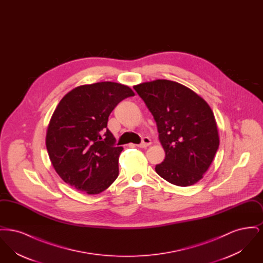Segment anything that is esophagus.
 <instances>
[{
  "label": "esophagus",
  "instance_id": "1",
  "mask_svg": "<svg viewBox=\"0 0 263 263\" xmlns=\"http://www.w3.org/2000/svg\"><path fill=\"white\" fill-rule=\"evenodd\" d=\"M152 144V141H151L150 138L144 137L142 139V142L138 145L139 148H147L148 146H150Z\"/></svg>",
  "mask_w": 263,
  "mask_h": 263
}]
</instances>
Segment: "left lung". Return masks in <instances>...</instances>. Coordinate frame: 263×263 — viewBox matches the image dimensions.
<instances>
[{"mask_svg":"<svg viewBox=\"0 0 263 263\" xmlns=\"http://www.w3.org/2000/svg\"><path fill=\"white\" fill-rule=\"evenodd\" d=\"M158 126L165 158L155 170L166 181L190 186L203 177L219 148L212 109L193 90L156 80L133 87Z\"/></svg>","mask_w":263,"mask_h":263,"instance_id":"8db88e82","label":"left lung"}]
</instances>
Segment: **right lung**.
Here are the masks:
<instances>
[{
	"instance_id": "obj_1",
	"label": "right lung",
	"mask_w": 263,
	"mask_h": 263,
	"mask_svg": "<svg viewBox=\"0 0 263 263\" xmlns=\"http://www.w3.org/2000/svg\"><path fill=\"white\" fill-rule=\"evenodd\" d=\"M133 96L127 86L101 82L80 86L60 100L48 125L46 148L66 183L88 194L112 184L123 148L115 147L107 121L115 106Z\"/></svg>"
}]
</instances>
